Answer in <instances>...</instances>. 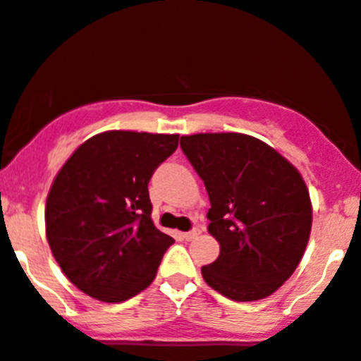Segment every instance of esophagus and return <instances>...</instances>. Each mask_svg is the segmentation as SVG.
Wrapping results in <instances>:
<instances>
[{"mask_svg":"<svg viewBox=\"0 0 361 361\" xmlns=\"http://www.w3.org/2000/svg\"><path fill=\"white\" fill-rule=\"evenodd\" d=\"M200 233H201L200 228H194V230H190V231H187V233H183V237H185V240H192V238H196Z\"/></svg>","mask_w":361,"mask_h":361,"instance_id":"1","label":"esophagus"}]
</instances>
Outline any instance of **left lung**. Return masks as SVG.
<instances>
[{"mask_svg": "<svg viewBox=\"0 0 361 361\" xmlns=\"http://www.w3.org/2000/svg\"><path fill=\"white\" fill-rule=\"evenodd\" d=\"M180 146L207 187L208 231L221 244L204 281L233 301L278 290L305 255L312 203L294 165L244 133H196Z\"/></svg>", "mask_w": 361, "mask_h": 361, "instance_id": "1", "label": "left lung"}]
</instances>
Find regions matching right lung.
Returning <instances> with one entry per match:
<instances>
[{"mask_svg": "<svg viewBox=\"0 0 361 361\" xmlns=\"http://www.w3.org/2000/svg\"><path fill=\"white\" fill-rule=\"evenodd\" d=\"M180 135L104 131L71 154L46 201V237L73 285L121 302L149 287L174 242L151 221V176Z\"/></svg>", "mask_w": 361, "mask_h": 361, "instance_id": "obj_1", "label": "right lung"}]
</instances>
